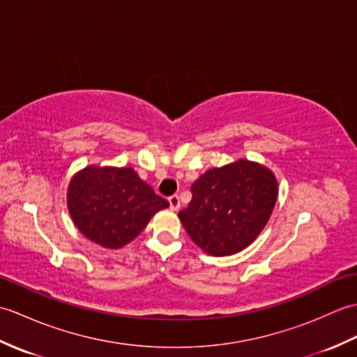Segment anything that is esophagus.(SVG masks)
Masks as SVG:
<instances>
[{"mask_svg":"<svg viewBox=\"0 0 357 357\" xmlns=\"http://www.w3.org/2000/svg\"><path fill=\"white\" fill-rule=\"evenodd\" d=\"M169 202H170V208H172L173 211H178V210H179V207H181V199H179L178 195L170 196Z\"/></svg>","mask_w":357,"mask_h":357,"instance_id":"obj_1","label":"esophagus"}]
</instances>
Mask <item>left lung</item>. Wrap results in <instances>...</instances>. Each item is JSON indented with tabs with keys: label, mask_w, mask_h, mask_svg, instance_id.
Returning a JSON list of instances; mask_svg holds the SVG:
<instances>
[{
	"label": "left lung",
	"mask_w": 357,
	"mask_h": 357,
	"mask_svg": "<svg viewBox=\"0 0 357 357\" xmlns=\"http://www.w3.org/2000/svg\"><path fill=\"white\" fill-rule=\"evenodd\" d=\"M278 192L268 167L241 158L201 174L192 185V201L178 218L204 253L236 255L267 225Z\"/></svg>",
	"instance_id": "8db88e82"
}]
</instances>
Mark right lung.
Returning a JSON list of instances; mask_svg holds the SVG:
<instances>
[{
  "label": "right lung",
  "instance_id": "add662e5",
  "mask_svg": "<svg viewBox=\"0 0 357 357\" xmlns=\"http://www.w3.org/2000/svg\"><path fill=\"white\" fill-rule=\"evenodd\" d=\"M170 204L130 167L87 165L72 176L67 208L75 227L104 248H123Z\"/></svg>",
  "mask_w": 357,
  "mask_h": 357
}]
</instances>
